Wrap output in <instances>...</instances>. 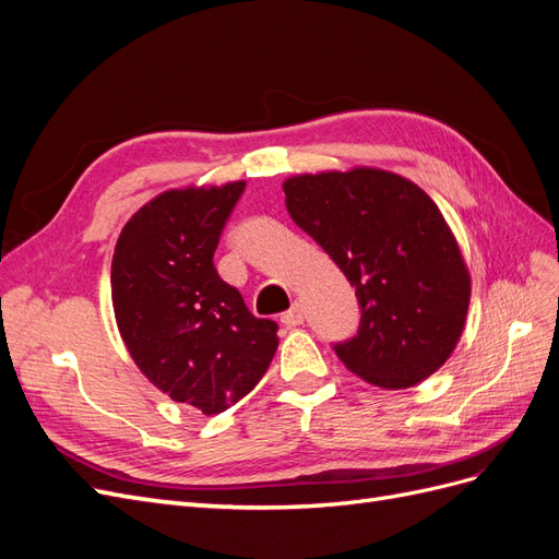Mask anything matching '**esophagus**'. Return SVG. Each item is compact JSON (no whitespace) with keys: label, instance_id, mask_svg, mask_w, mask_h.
I'll list each match as a JSON object with an SVG mask.
<instances>
[{"label":"esophagus","instance_id":"esophagus-1","mask_svg":"<svg viewBox=\"0 0 559 559\" xmlns=\"http://www.w3.org/2000/svg\"><path fill=\"white\" fill-rule=\"evenodd\" d=\"M302 321H306V314H302V308L298 306V302H296V306H294L289 312L282 314V324H284V326H300Z\"/></svg>","mask_w":559,"mask_h":559}]
</instances>
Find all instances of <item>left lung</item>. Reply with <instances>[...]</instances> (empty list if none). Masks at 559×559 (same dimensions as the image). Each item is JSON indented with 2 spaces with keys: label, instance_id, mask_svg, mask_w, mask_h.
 Instances as JSON below:
<instances>
[{
  "label": "left lung",
  "instance_id": "1",
  "mask_svg": "<svg viewBox=\"0 0 559 559\" xmlns=\"http://www.w3.org/2000/svg\"><path fill=\"white\" fill-rule=\"evenodd\" d=\"M286 210L357 289L359 331L333 345L354 376L408 389L433 376L466 324L471 275L450 226L417 183L378 167L296 175Z\"/></svg>",
  "mask_w": 559,
  "mask_h": 559
}]
</instances>
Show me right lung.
I'll list each match as a JSON object with an SVG mask.
<instances>
[{
  "mask_svg": "<svg viewBox=\"0 0 559 559\" xmlns=\"http://www.w3.org/2000/svg\"><path fill=\"white\" fill-rule=\"evenodd\" d=\"M242 191L230 181L156 195L123 226L111 261L130 357L163 394L205 415L247 396L280 343L275 321L253 317L212 261Z\"/></svg>",
  "mask_w": 559,
  "mask_h": 559,
  "instance_id": "obj_1",
  "label": "right lung"
}]
</instances>
